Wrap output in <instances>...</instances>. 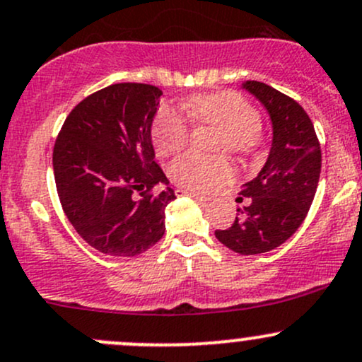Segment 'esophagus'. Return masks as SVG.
Listing matches in <instances>:
<instances>
[{
    "label": "esophagus",
    "mask_w": 362,
    "mask_h": 362,
    "mask_svg": "<svg viewBox=\"0 0 362 362\" xmlns=\"http://www.w3.org/2000/svg\"><path fill=\"white\" fill-rule=\"evenodd\" d=\"M175 192H177V196H191V197H194V199H196V201H199V203H206V201H210V197L201 196V194L192 192V191H187V189H182V187H178Z\"/></svg>",
    "instance_id": "obj_1"
}]
</instances>
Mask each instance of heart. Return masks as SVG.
I'll return each mask as SVG.
<instances>
[{
  "label": "heart",
  "mask_w": 362,
  "mask_h": 362,
  "mask_svg": "<svg viewBox=\"0 0 362 362\" xmlns=\"http://www.w3.org/2000/svg\"><path fill=\"white\" fill-rule=\"evenodd\" d=\"M185 114L197 124L222 130L218 149L239 156H253L262 146L260 114L257 109L230 90L194 95L184 105ZM191 139V124L178 109L163 105L152 123V142L163 156L182 151ZM175 184L197 192H208L234 177V166L227 158H206L189 152L175 159L170 166Z\"/></svg>",
  "instance_id": "b5f03b06"
}]
</instances>
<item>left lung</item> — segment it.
<instances>
[{
    "instance_id": "1",
    "label": "left lung",
    "mask_w": 362,
    "mask_h": 362,
    "mask_svg": "<svg viewBox=\"0 0 362 362\" xmlns=\"http://www.w3.org/2000/svg\"><path fill=\"white\" fill-rule=\"evenodd\" d=\"M243 86L271 116L272 147L257 178L239 192L238 201L248 197L250 204L215 235L235 253L258 255L283 245L305 220L321 175V144L298 102L260 81Z\"/></svg>"
}]
</instances>
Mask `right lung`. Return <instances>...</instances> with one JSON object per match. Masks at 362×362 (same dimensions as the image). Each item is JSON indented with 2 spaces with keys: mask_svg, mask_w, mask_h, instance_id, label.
<instances>
[{
  "mask_svg": "<svg viewBox=\"0 0 362 362\" xmlns=\"http://www.w3.org/2000/svg\"><path fill=\"white\" fill-rule=\"evenodd\" d=\"M161 90L116 83L83 98L53 146V175L66 216L91 248L135 257L165 234L171 187L154 161L152 117Z\"/></svg>",
  "mask_w": 362,
  "mask_h": 362,
  "instance_id": "add662e5",
  "label": "right lung"
}]
</instances>
